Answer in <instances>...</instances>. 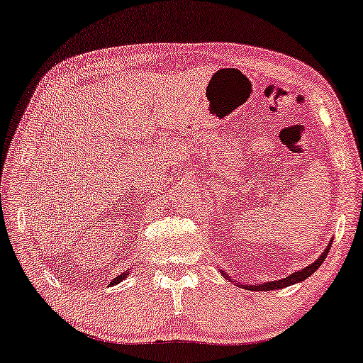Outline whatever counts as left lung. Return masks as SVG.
Instances as JSON below:
<instances>
[{
	"label": "left lung",
	"mask_w": 363,
	"mask_h": 363,
	"mask_svg": "<svg viewBox=\"0 0 363 363\" xmlns=\"http://www.w3.org/2000/svg\"><path fill=\"white\" fill-rule=\"evenodd\" d=\"M330 247L328 245L323 254H321L318 258H316V262H313L312 264H308V267H306L303 269H301V272H296L292 273L289 276H286L284 279H279V281H272V283H267V284H257V286H244L245 289H250V291H273V289H283V287H287L291 284H296V283H301V281L307 279L310 274H313L316 269L320 268V264L325 262V258L328 255V252H330ZM224 274V273H223ZM226 276V274H224ZM240 286V284H239Z\"/></svg>",
	"instance_id": "1"
}]
</instances>
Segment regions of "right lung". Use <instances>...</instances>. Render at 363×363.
I'll return each mask as SVG.
<instances>
[{
    "instance_id": "obj_1",
    "label": "right lung",
    "mask_w": 363,
    "mask_h": 363,
    "mask_svg": "<svg viewBox=\"0 0 363 363\" xmlns=\"http://www.w3.org/2000/svg\"><path fill=\"white\" fill-rule=\"evenodd\" d=\"M128 273H129V272H124L123 274H119V276H116V278H114V279L111 281V283H109V286H114V284H118V283H121V281H123V279L125 278V276H128Z\"/></svg>"
}]
</instances>
